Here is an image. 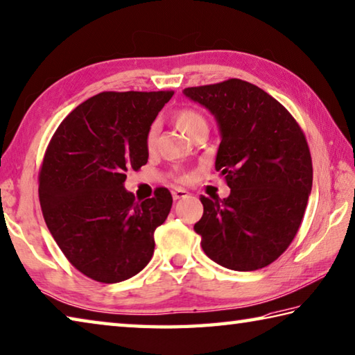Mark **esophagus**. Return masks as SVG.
Instances as JSON below:
<instances>
[{
    "label": "esophagus",
    "mask_w": 355,
    "mask_h": 355,
    "mask_svg": "<svg viewBox=\"0 0 355 355\" xmlns=\"http://www.w3.org/2000/svg\"><path fill=\"white\" fill-rule=\"evenodd\" d=\"M186 196H188V192H186L184 189H180V188H175V189H172V197H173V200H180V198H184Z\"/></svg>",
    "instance_id": "1"
}]
</instances>
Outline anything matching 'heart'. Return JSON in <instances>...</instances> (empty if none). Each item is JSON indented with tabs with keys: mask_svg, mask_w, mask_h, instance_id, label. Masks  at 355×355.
<instances>
[{
	"mask_svg": "<svg viewBox=\"0 0 355 355\" xmlns=\"http://www.w3.org/2000/svg\"><path fill=\"white\" fill-rule=\"evenodd\" d=\"M173 122H175L178 130H182L184 135H188V137H192L198 128H205V127L208 128L202 113H198L197 110H194V108H180V110L175 113V116H173ZM157 133H158V125L150 124L149 128H147L146 138H144L146 149L149 152H152L153 146H155Z\"/></svg>",
	"mask_w": 355,
	"mask_h": 355,
	"instance_id": "b5f03b06",
	"label": "heart"
}]
</instances>
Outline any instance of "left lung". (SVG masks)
Returning <instances> with one entry per match:
<instances>
[{
    "label": "left lung",
    "mask_w": 355,
    "mask_h": 355,
    "mask_svg": "<svg viewBox=\"0 0 355 355\" xmlns=\"http://www.w3.org/2000/svg\"><path fill=\"white\" fill-rule=\"evenodd\" d=\"M220 128L216 171L227 198L200 197L194 225L206 256L236 272L263 268L284 253L300 230L312 191V158L304 133L284 105L253 83L228 79L184 88Z\"/></svg>",
    "instance_id": "8db88e82"
}]
</instances>
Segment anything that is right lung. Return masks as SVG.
<instances>
[{
    "label": "right lung",
    "mask_w": 355,
    "mask_h": 355,
    "mask_svg": "<svg viewBox=\"0 0 355 355\" xmlns=\"http://www.w3.org/2000/svg\"><path fill=\"white\" fill-rule=\"evenodd\" d=\"M173 92H104L76 107L44 152L38 197L67 259L104 284L125 281L152 259L153 233L172 206L166 188L137 202L128 171L147 163L144 138Z\"/></svg>",
    "instance_id": "right-lung-1"
}]
</instances>
